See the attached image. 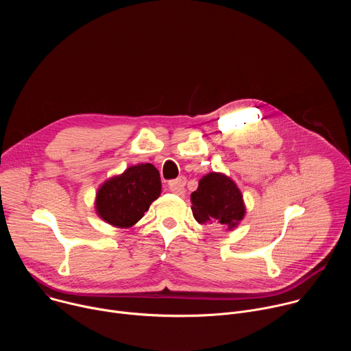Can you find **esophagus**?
<instances>
[{"mask_svg":"<svg viewBox=\"0 0 351 351\" xmlns=\"http://www.w3.org/2000/svg\"><path fill=\"white\" fill-rule=\"evenodd\" d=\"M184 184H186V180L183 178H179V179H175V180H171L168 183V189L175 193V194H179L182 195L184 193Z\"/></svg>","mask_w":351,"mask_h":351,"instance_id":"esophagus-1","label":"esophagus"}]
</instances>
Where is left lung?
<instances>
[{"instance_id":"obj_1","label":"left lung","mask_w":351,"mask_h":351,"mask_svg":"<svg viewBox=\"0 0 351 351\" xmlns=\"http://www.w3.org/2000/svg\"><path fill=\"white\" fill-rule=\"evenodd\" d=\"M191 211L199 225H222L226 230L239 226L245 215L243 194L233 179L222 172H210L190 194Z\"/></svg>"}]
</instances>
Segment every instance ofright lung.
Returning a JSON list of instances; mask_svg holds the SVG:
<instances>
[{"label":"right lung","instance_id":"add662e5","mask_svg":"<svg viewBox=\"0 0 351 351\" xmlns=\"http://www.w3.org/2000/svg\"><path fill=\"white\" fill-rule=\"evenodd\" d=\"M161 194V178L153 164H137L99 184L95 214L114 228L136 225Z\"/></svg>","mask_w":351,"mask_h":351}]
</instances>
